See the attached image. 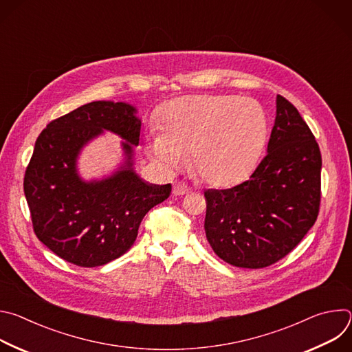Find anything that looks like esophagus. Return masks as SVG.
I'll return each mask as SVG.
<instances>
[{
	"label": "esophagus",
	"mask_w": 352,
	"mask_h": 352,
	"mask_svg": "<svg viewBox=\"0 0 352 352\" xmlns=\"http://www.w3.org/2000/svg\"><path fill=\"white\" fill-rule=\"evenodd\" d=\"M189 192H190V188L186 184H184V182H175L173 185V193L175 196H184V195H186Z\"/></svg>",
	"instance_id": "1"
}]
</instances>
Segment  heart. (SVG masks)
I'll return each instance as SVG.
<instances>
[{"label":"heart","instance_id":"1","mask_svg":"<svg viewBox=\"0 0 352 352\" xmlns=\"http://www.w3.org/2000/svg\"><path fill=\"white\" fill-rule=\"evenodd\" d=\"M269 118L254 98L196 94L174 98L147 133V152L164 167L189 153L196 177L210 185L241 181L258 164L269 136Z\"/></svg>","mask_w":352,"mask_h":352}]
</instances>
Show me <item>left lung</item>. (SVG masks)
Segmentation results:
<instances>
[{
  "label": "left lung",
  "instance_id": "8db88e82",
  "mask_svg": "<svg viewBox=\"0 0 352 352\" xmlns=\"http://www.w3.org/2000/svg\"><path fill=\"white\" fill-rule=\"evenodd\" d=\"M322 156L304 118L277 94L267 155L248 181L208 189L205 231L214 254L243 269L267 267L302 241L320 206Z\"/></svg>",
  "mask_w": 352,
  "mask_h": 352
}]
</instances>
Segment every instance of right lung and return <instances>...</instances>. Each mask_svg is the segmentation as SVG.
Returning a JSON list of instances; mask_svg holds the SVG:
<instances>
[{
	"label": "right lung",
	"instance_id": "obj_1",
	"mask_svg": "<svg viewBox=\"0 0 352 352\" xmlns=\"http://www.w3.org/2000/svg\"><path fill=\"white\" fill-rule=\"evenodd\" d=\"M126 103H87L50 122L38 135L25 173L23 190L36 236L61 259L103 266L133 245L140 221L171 193V184L144 182L132 168L140 120ZM103 130L120 134L126 164L102 182L76 173L81 147Z\"/></svg>",
	"mask_w": 352,
	"mask_h": 352
}]
</instances>
